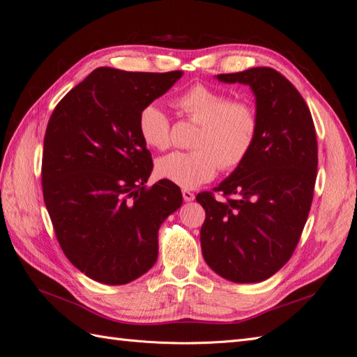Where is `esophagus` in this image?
<instances>
[{"label": "esophagus", "instance_id": "34e87169", "mask_svg": "<svg viewBox=\"0 0 357 357\" xmlns=\"http://www.w3.org/2000/svg\"><path fill=\"white\" fill-rule=\"evenodd\" d=\"M181 194H183V199H185V201H192V199L195 198V195L192 194V192H190L189 189H183Z\"/></svg>", "mask_w": 357, "mask_h": 357}]
</instances>
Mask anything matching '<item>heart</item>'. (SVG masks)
I'll list each match as a JSON object with an SVG mask.
<instances>
[{
  "label": "heart",
  "instance_id": "b5f03b06",
  "mask_svg": "<svg viewBox=\"0 0 357 357\" xmlns=\"http://www.w3.org/2000/svg\"><path fill=\"white\" fill-rule=\"evenodd\" d=\"M177 109L199 123L190 151H172L158 159L159 177L192 189L210 181L218 169L233 171L252 153L259 133V114L248 99H231L219 89L194 84L176 99ZM139 137L146 146H171V121L158 105H147L138 117Z\"/></svg>",
  "mask_w": 357,
  "mask_h": 357
}]
</instances>
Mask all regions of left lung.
<instances>
[{
	"instance_id": "obj_1",
	"label": "left lung",
	"mask_w": 357,
	"mask_h": 357,
	"mask_svg": "<svg viewBox=\"0 0 357 357\" xmlns=\"http://www.w3.org/2000/svg\"><path fill=\"white\" fill-rule=\"evenodd\" d=\"M218 79L252 89L259 133L233 174L197 195L206 210L201 250L211 271L228 281L259 282L291 258L310 215L319 165L315 126L302 94L272 67L220 73Z\"/></svg>"
}]
</instances>
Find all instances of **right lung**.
Masks as SVG:
<instances>
[{
  "mask_svg": "<svg viewBox=\"0 0 357 357\" xmlns=\"http://www.w3.org/2000/svg\"><path fill=\"white\" fill-rule=\"evenodd\" d=\"M99 67L56 105L45 133L43 199L67 259L94 281L123 285L158 259L160 224L183 202L168 180L147 188L151 153L138 117L181 78Z\"/></svg>",
  "mask_w": 357,
  "mask_h": 357,
  "instance_id": "1",
  "label": "right lung"
}]
</instances>
